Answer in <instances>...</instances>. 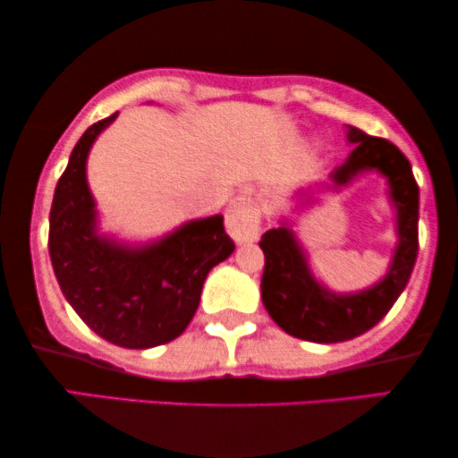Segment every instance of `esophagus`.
<instances>
[{"mask_svg":"<svg viewBox=\"0 0 458 458\" xmlns=\"http://www.w3.org/2000/svg\"><path fill=\"white\" fill-rule=\"evenodd\" d=\"M225 230L236 242L256 239L259 233V209L251 196L241 194L230 202V209L225 213Z\"/></svg>","mask_w":458,"mask_h":458,"instance_id":"obj_1","label":"esophagus"}]
</instances>
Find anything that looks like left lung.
<instances>
[{
    "mask_svg": "<svg viewBox=\"0 0 458 458\" xmlns=\"http://www.w3.org/2000/svg\"><path fill=\"white\" fill-rule=\"evenodd\" d=\"M355 143L349 160L334 171L335 183H346L357 173L378 169L389 177L391 199L397 207L399 245L389 275L378 285L355 296H335L310 276L292 230L272 228L262 236V300L272 321L283 332L309 343H344L372 329L408 285L419 253V183L402 149L383 137H372L351 126Z\"/></svg>",
    "mask_w": 458,
    "mask_h": 458,
    "instance_id": "1",
    "label": "left lung"
}]
</instances>
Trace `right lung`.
<instances>
[{
	"instance_id": "1",
	"label": "right lung",
	"mask_w": 458,
	"mask_h": 458,
	"mask_svg": "<svg viewBox=\"0 0 458 458\" xmlns=\"http://www.w3.org/2000/svg\"><path fill=\"white\" fill-rule=\"evenodd\" d=\"M114 118L89 126L75 143L52 199L48 249L63 296L92 332L124 349H152L183 334L199 309L202 283L234 251V241L222 216L190 222L143 249L95 234L86 156Z\"/></svg>"
}]
</instances>
